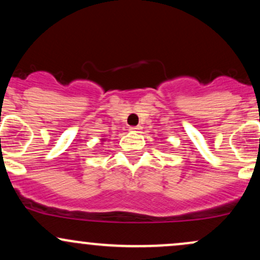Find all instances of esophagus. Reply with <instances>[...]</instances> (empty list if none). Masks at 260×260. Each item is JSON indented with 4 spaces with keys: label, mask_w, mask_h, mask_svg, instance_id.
Returning <instances> with one entry per match:
<instances>
[{
    "label": "esophagus",
    "mask_w": 260,
    "mask_h": 260,
    "mask_svg": "<svg viewBox=\"0 0 260 260\" xmlns=\"http://www.w3.org/2000/svg\"><path fill=\"white\" fill-rule=\"evenodd\" d=\"M129 129L132 131V132H139V131L142 129V127H140V126H134V127H131Z\"/></svg>",
    "instance_id": "1"
}]
</instances>
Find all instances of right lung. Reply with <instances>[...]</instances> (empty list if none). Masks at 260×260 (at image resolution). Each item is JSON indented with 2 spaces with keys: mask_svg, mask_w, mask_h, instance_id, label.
<instances>
[{
  "mask_svg": "<svg viewBox=\"0 0 260 260\" xmlns=\"http://www.w3.org/2000/svg\"><path fill=\"white\" fill-rule=\"evenodd\" d=\"M101 140H105V139H104V138H103V139H101Z\"/></svg>",
  "mask_w": 260,
  "mask_h": 260,
  "instance_id": "1",
  "label": "right lung"
}]
</instances>
